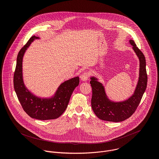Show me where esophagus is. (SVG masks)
<instances>
[{"label":"esophagus","instance_id":"34e87169","mask_svg":"<svg viewBox=\"0 0 159 159\" xmlns=\"http://www.w3.org/2000/svg\"><path fill=\"white\" fill-rule=\"evenodd\" d=\"M89 77V74L88 72H84V74H82L81 75L80 78H81V80H82V81L85 82V81H87V80L88 79Z\"/></svg>","mask_w":159,"mask_h":159}]
</instances>
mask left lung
<instances>
[{
	"label": "left lung",
	"instance_id": "1",
	"mask_svg": "<svg viewBox=\"0 0 159 159\" xmlns=\"http://www.w3.org/2000/svg\"><path fill=\"white\" fill-rule=\"evenodd\" d=\"M133 50L140 61L139 77L134 93L128 99L123 101H115L110 99L106 93L104 85L94 76L90 77L93 96L91 106L95 115L101 120L121 122L129 118L139 106L147 85L146 60L143 53L137 47L134 41H129Z\"/></svg>",
	"mask_w": 159,
	"mask_h": 159
}]
</instances>
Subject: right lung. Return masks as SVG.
I'll list each match as a JSON object with an SVG mask.
<instances>
[{
  "label": "right lung",
  "mask_w": 159,
  "mask_h": 159,
  "mask_svg": "<svg viewBox=\"0 0 159 159\" xmlns=\"http://www.w3.org/2000/svg\"><path fill=\"white\" fill-rule=\"evenodd\" d=\"M39 39L36 36H32L19 51L14 75V87L22 108L30 117L39 120H54L59 118L66 109L72 93L79 84V77L64 81L58 86L54 94L48 98L38 97L31 92L24 82L22 61L31 44Z\"/></svg>",
  "instance_id": "right-lung-1"
}]
</instances>
